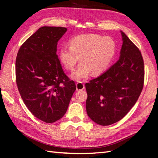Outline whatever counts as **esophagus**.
<instances>
[{"instance_id": "34e87169", "label": "esophagus", "mask_w": 158, "mask_h": 158, "mask_svg": "<svg viewBox=\"0 0 158 158\" xmlns=\"http://www.w3.org/2000/svg\"><path fill=\"white\" fill-rule=\"evenodd\" d=\"M76 87H77V90H83L85 88V85L83 82L79 81L76 83Z\"/></svg>"}]
</instances>
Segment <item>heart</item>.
I'll list each match as a JSON object with an SVG mask.
<instances>
[{
    "label": "heart",
    "mask_w": 158,
    "mask_h": 158,
    "mask_svg": "<svg viewBox=\"0 0 158 158\" xmlns=\"http://www.w3.org/2000/svg\"><path fill=\"white\" fill-rule=\"evenodd\" d=\"M116 44L110 37L94 34L76 36L69 41V47L63 46L59 51V57L68 71L74 69L80 58L81 62L73 71L71 77L80 80L93 75H99L106 71L114 59Z\"/></svg>",
    "instance_id": "obj_1"
}]
</instances>
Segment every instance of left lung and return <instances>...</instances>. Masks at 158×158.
Instances as JSON below:
<instances>
[{"instance_id":"1","label":"left lung","mask_w":158,"mask_h":158,"mask_svg":"<svg viewBox=\"0 0 158 158\" xmlns=\"http://www.w3.org/2000/svg\"><path fill=\"white\" fill-rule=\"evenodd\" d=\"M119 59L97 78L85 84L86 110L101 125L122 119L135 104L143 89L144 63L139 48L121 31Z\"/></svg>"}]
</instances>
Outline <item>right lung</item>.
<instances>
[{"mask_svg": "<svg viewBox=\"0 0 158 158\" xmlns=\"http://www.w3.org/2000/svg\"><path fill=\"white\" fill-rule=\"evenodd\" d=\"M61 27H40L20 47L16 58V82L24 103L36 118L53 123L65 114L76 89L64 73L58 55Z\"/></svg>", "mask_w": 158, "mask_h": 158, "instance_id": "1", "label": "right lung"}]
</instances>
